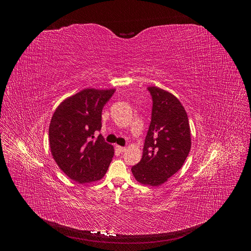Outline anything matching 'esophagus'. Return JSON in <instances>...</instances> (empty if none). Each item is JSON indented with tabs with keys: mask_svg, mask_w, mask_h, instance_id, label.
Returning <instances> with one entry per match:
<instances>
[{
	"mask_svg": "<svg viewBox=\"0 0 251 251\" xmlns=\"http://www.w3.org/2000/svg\"><path fill=\"white\" fill-rule=\"evenodd\" d=\"M116 148H117V150L120 152V153H123V152H125L126 151V148L125 147H121V146H116Z\"/></svg>",
	"mask_w": 251,
	"mask_h": 251,
	"instance_id": "34e87169",
	"label": "esophagus"
}]
</instances>
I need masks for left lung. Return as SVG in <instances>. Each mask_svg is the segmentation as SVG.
I'll return each mask as SVG.
<instances>
[{"label":"left lung","instance_id":"obj_1","mask_svg":"<svg viewBox=\"0 0 251 251\" xmlns=\"http://www.w3.org/2000/svg\"><path fill=\"white\" fill-rule=\"evenodd\" d=\"M153 100L152 116L141 161L132 167L136 180L160 186L184 165L191 150L187 112L172 93L156 86L147 88Z\"/></svg>","mask_w":251,"mask_h":251}]
</instances>
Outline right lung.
<instances>
[{
  "label": "right lung",
  "instance_id": "add662e5",
  "mask_svg": "<svg viewBox=\"0 0 251 251\" xmlns=\"http://www.w3.org/2000/svg\"><path fill=\"white\" fill-rule=\"evenodd\" d=\"M115 89L86 88L68 97L50 120L49 138L51 155L71 180L86 184L101 180L114 155L113 146L102 135L101 114Z\"/></svg>",
  "mask_w": 251,
  "mask_h": 251
}]
</instances>
